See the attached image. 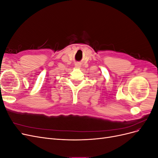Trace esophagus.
<instances>
[{
  "label": "esophagus",
  "mask_w": 158,
  "mask_h": 158,
  "mask_svg": "<svg viewBox=\"0 0 158 158\" xmlns=\"http://www.w3.org/2000/svg\"><path fill=\"white\" fill-rule=\"evenodd\" d=\"M75 67L76 68H80V64L79 63H76L75 64Z\"/></svg>",
  "instance_id": "34e87169"
}]
</instances>
